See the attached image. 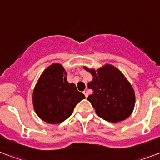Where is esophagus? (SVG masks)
<instances>
[{
	"label": "esophagus",
	"instance_id": "34e87169",
	"mask_svg": "<svg viewBox=\"0 0 160 160\" xmlns=\"http://www.w3.org/2000/svg\"><path fill=\"white\" fill-rule=\"evenodd\" d=\"M84 95H85V97H86V98L88 97V95H89V92H88V90H85V91H84Z\"/></svg>",
	"mask_w": 160,
	"mask_h": 160
}]
</instances>
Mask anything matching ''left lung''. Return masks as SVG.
I'll return each instance as SVG.
<instances>
[{"instance_id":"8db88e82","label":"left lung","mask_w":160,"mask_h":160,"mask_svg":"<svg viewBox=\"0 0 160 160\" xmlns=\"http://www.w3.org/2000/svg\"><path fill=\"white\" fill-rule=\"evenodd\" d=\"M85 69L93 75V80L88 83V88L93 93L87 100L96 114L112 123L127 119L134 109L135 95L121 71L110 65H105L96 71Z\"/></svg>"}]
</instances>
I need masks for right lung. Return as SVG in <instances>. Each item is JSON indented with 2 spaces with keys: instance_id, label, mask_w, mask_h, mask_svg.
<instances>
[{
  "instance_id": "1",
  "label": "right lung",
  "mask_w": 160,
  "mask_h": 160,
  "mask_svg": "<svg viewBox=\"0 0 160 160\" xmlns=\"http://www.w3.org/2000/svg\"><path fill=\"white\" fill-rule=\"evenodd\" d=\"M62 65L53 64L46 68L33 92V105L40 118L50 124H59L71 115L74 108L85 99L75 84L66 80Z\"/></svg>"
}]
</instances>
